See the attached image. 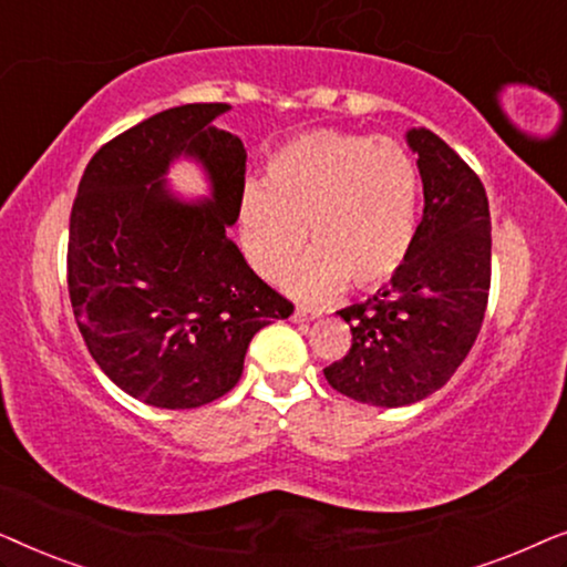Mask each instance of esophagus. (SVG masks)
Here are the masks:
<instances>
[{
	"label": "esophagus",
	"instance_id": "34e87169",
	"mask_svg": "<svg viewBox=\"0 0 567 567\" xmlns=\"http://www.w3.org/2000/svg\"><path fill=\"white\" fill-rule=\"evenodd\" d=\"M315 317H320V312H317V309H307V307H297V309H293V315H291V320H293V322H309V320H315Z\"/></svg>",
	"mask_w": 567,
	"mask_h": 567
}]
</instances>
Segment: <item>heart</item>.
<instances>
[{"instance_id": "b5f03b06", "label": "heart", "mask_w": 567, "mask_h": 567, "mask_svg": "<svg viewBox=\"0 0 567 567\" xmlns=\"http://www.w3.org/2000/svg\"><path fill=\"white\" fill-rule=\"evenodd\" d=\"M308 235H303V224ZM417 224V169L392 138L336 128L299 134L270 154L266 181L245 185L239 239L266 281H281L305 237L315 245L289 278L297 297L328 299L390 281Z\"/></svg>"}]
</instances>
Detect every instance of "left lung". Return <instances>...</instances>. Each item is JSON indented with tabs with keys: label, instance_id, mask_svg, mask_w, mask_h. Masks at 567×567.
Returning a JSON list of instances; mask_svg holds the SVG:
<instances>
[{
	"label": "left lung",
	"instance_id": "8db88e82",
	"mask_svg": "<svg viewBox=\"0 0 567 567\" xmlns=\"http://www.w3.org/2000/svg\"><path fill=\"white\" fill-rule=\"evenodd\" d=\"M423 181V219L390 286L340 309L351 348L324 367L346 398L402 408L441 390L467 359L491 291V208L467 162L433 131H408Z\"/></svg>",
	"mask_w": 567,
	"mask_h": 567
}]
</instances>
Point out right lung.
<instances>
[{
    "mask_svg": "<svg viewBox=\"0 0 567 567\" xmlns=\"http://www.w3.org/2000/svg\"><path fill=\"white\" fill-rule=\"evenodd\" d=\"M227 103L169 107L100 146L69 219L66 281L97 367L131 398L188 410L243 377L247 346L293 305L255 276L227 227L245 190V144L214 126ZM196 156L213 200L164 190L168 162Z\"/></svg>",
    "mask_w": 567,
    "mask_h": 567,
    "instance_id": "add662e5",
    "label": "right lung"
}]
</instances>
